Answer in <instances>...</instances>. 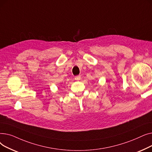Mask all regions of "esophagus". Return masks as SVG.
<instances>
[{
    "label": "esophagus",
    "mask_w": 152,
    "mask_h": 152,
    "mask_svg": "<svg viewBox=\"0 0 152 152\" xmlns=\"http://www.w3.org/2000/svg\"><path fill=\"white\" fill-rule=\"evenodd\" d=\"M75 80H76V81H79L81 79V76H75Z\"/></svg>",
    "instance_id": "obj_1"
}]
</instances>
